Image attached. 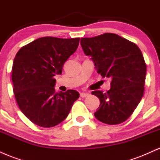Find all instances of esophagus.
Segmentation results:
<instances>
[{
  "mask_svg": "<svg viewBox=\"0 0 160 160\" xmlns=\"http://www.w3.org/2000/svg\"><path fill=\"white\" fill-rule=\"evenodd\" d=\"M80 97H82V98H85V97H87L89 94L86 92H80Z\"/></svg>",
  "mask_w": 160,
  "mask_h": 160,
  "instance_id": "esophagus-1",
  "label": "esophagus"
}]
</instances>
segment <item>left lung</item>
<instances>
[{
  "instance_id": "1",
  "label": "left lung",
  "mask_w": 160,
  "mask_h": 160,
  "mask_svg": "<svg viewBox=\"0 0 160 160\" xmlns=\"http://www.w3.org/2000/svg\"><path fill=\"white\" fill-rule=\"evenodd\" d=\"M80 44L86 56L91 57L97 72L111 79L107 92H92L100 100L95 118L108 125L124 122L144 95L147 66L141 51L132 42L112 33L81 38Z\"/></svg>"
}]
</instances>
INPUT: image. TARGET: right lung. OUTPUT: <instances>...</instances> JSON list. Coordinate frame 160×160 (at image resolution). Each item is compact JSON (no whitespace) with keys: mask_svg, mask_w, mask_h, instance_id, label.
<instances>
[{"mask_svg":"<svg viewBox=\"0 0 160 160\" xmlns=\"http://www.w3.org/2000/svg\"><path fill=\"white\" fill-rule=\"evenodd\" d=\"M80 38L44 37L24 46L16 53L12 68L13 92L24 115L41 127L65 120L80 96L68 89L56 92V80L64 64L78 49Z\"/></svg>","mask_w":160,"mask_h":160,"instance_id":"add662e5","label":"right lung"}]
</instances>
